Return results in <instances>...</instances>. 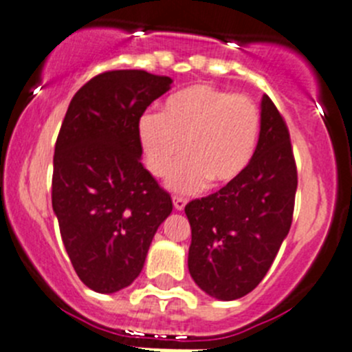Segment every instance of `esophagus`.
I'll return each mask as SVG.
<instances>
[{
  "label": "esophagus",
  "mask_w": 352,
  "mask_h": 352,
  "mask_svg": "<svg viewBox=\"0 0 352 352\" xmlns=\"http://www.w3.org/2000/svg\"><path fill=\"white\" fill-rule=\"evenodd\" d=\"M187 204V199L184 197H173V206H175L177 211H184V208H186Z\"/></svg>",
  "instance_id": "esophagus-1"
}]
</instances>
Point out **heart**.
Returning <instances> with one entry per match:
<instances>
[{
    "label": "heart",
    "instance_id": "heart-1",
    "mask_svg": "<svg viewBox=\"0 0 352 352\" xmlns=\"http://www.w3.org/2000/svg\"><path fill=\"white\" fill-rule=\"evenodd\" d=\"M261 116L245 95L212 85H190L170 95L158 113H144L138 124L141 150L156 177L168 175V187L194 192L211 182L226 187L236 182L255 153Z\"/></svg>",
    "mask_w": 352,
    "mask_h": 352
}]
</instances>
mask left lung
I'll return each instance as SVG.
<instances>
[{
    "label": "left lung",
    "mask_w": 352,
    "mask_h": 352,
    "mask_svg": "<svg viewBox=\"0 0 352 352\" xmlns=\"http://www.w3.org/2000/svg\"><path fill=\"white\" fill-rule=\"evenodd\" d=\"M296 186L289 133L264 95L258 143L243 175L186 206L192 230L187 264L206 294L239 300L264 279L289 232Z\"/></svg>",
    "instance_id": "obj_1"
}]
</instances>
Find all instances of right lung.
I'll use <instances>...</instances> for the list:
<instances>
[{"instance_id": "obj_1", "label": "right lung", "mask_w": 352, "mask_h": 352, "mask_svg": "<svg viewBox=\"0 0 352 352\" xmlns=\"http://www.w3.org/2000/svg\"><path fill=\"white\" fill-rule=\"evenodd\" d=\"M172 78L107 71L76 91L54 150L52 209L78 278L117 293L140 276L158 226L172 212L141 163L138 124Z\"/></svg>"}]
</instances>
